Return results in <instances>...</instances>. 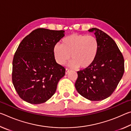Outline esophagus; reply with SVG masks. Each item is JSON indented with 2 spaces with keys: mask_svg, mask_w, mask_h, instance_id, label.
I'll return each instance as SVG.
<instances>
[{
  "mask_svg": "<svg viewBox=\"0 0 131 131\" xmlns=\"http://www.w3.org/2000/svg\"><path fill=\"white\" fill-rule=\"evenodd\" d=\"M70 71V69H69L66 68V72H65V73L67 74L68 73H69V72Z\"/></svg>",
  "mask_w": 131,
  "mask_h": 131,
  "instance_id": "esophagus-1",
  "label": "esophagus"
}]
</instances>
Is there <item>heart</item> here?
<instances>
[{
  "label": "heart",
  "mask_w": 131,
  "mask_h": 131,
  "mask_svg": "<svg viewBox=\"0 0 131 131\" xmlns=\"http://www.w3.org/2000/svg\"><path fill=\"white\" fill-rule=\"evenodd\" d=\"M99 48V41L96 37L73 34L62 40L61 45L54 46V55L59 65H64L70 58L71 55L72 67L87 69L94 63Z\"/></svg>",
  "instance_id": "1"
}]
</instances>
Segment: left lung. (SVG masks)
I'll return each mask as SVG.
<instances>
[{
    "label": "left lung",
    "instance_id": "left-lung-1",
    "mask_svg": "<svg viewBox=\"0 0 131 131\" xmlns=\"http://www.w3.org/2000/svg\"><path fill=\"white\" fill-rule=\"evenodd\" d=\"M99 41L98 54L92 65L77 72L75 87L81 96L92 101L109 97L116 90L124 72V59L112 37L97 28L88 30Z\"/></svg>",
    "mask_w": 131,
    "mask_h": 131
}]
</instances>
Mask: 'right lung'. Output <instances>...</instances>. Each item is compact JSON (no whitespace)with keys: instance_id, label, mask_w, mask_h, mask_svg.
I'll return each mask as SVG.
<instances>
[{"instance_id":"add662e5","label":"right lung","mask_w":131,"mask_h":131,"mask_svg":"<svg viewBox=\"0 0 131 131\" xmlns=\"http://www.w3.org/2000/svg\"><path fill=\"white\" fill-rule=\"evenodd\" d=\"M64 32L38 28L19 44L13 58L12 81L24 101L40 104L55 94L65 68L55 61L54 47Z\"/></svg>"}]
</instances>
